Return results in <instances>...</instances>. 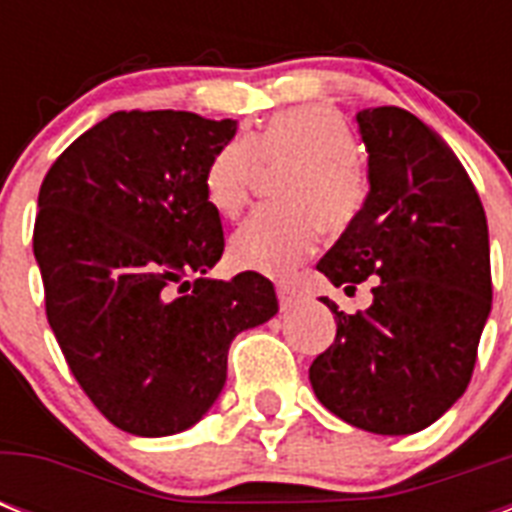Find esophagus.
Segmentation results:
<instances>
[{"mask_svg":"<svg viewBox=\"0 0 512 512\" xmlns=\"http://www.w3.org/2000/svg\"><path fill=\"white\" fill-rule=\"evenodd\" d=\"M276 295H279L281 308H289V305L303 297V289L295 281H276Z\"/></svg>","mask_w":512,"mask_h":512,"instance_id":"esophagus-1","label":"esophagus"}]
</instances>
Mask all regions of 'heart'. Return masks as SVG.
<instances>
[{
  "mask_svg": "<svg viewBox=\"0 0 512 512\" xmlns=\"http://www.w3.org/2000/svg\"><path fill=\"white\" fill-rule=\"evenodd\" d=\"M353 154L348 122L324 103L279 111L252 140L233 138L217 148L204 170V196L225 217L241 215L249 204L260 162H295L281 183L287 204L257 209L233 233V263L287 276L319 247L324 225L345 228L366 199L364 172Z\"/></svg>",
  "mask_w": 512,
  "mask_h": 512,
  "instance_id": "b5f03b06",
  "label": "heart"
}]
</instances>
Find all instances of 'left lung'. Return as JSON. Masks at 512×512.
<instances>
[{"label":"left lung","mask_w":512,"mask_h":512,"mask_svg":"<svg viewBox=\"0 0 512 512\" xmlns=\"http://www.w3.org/2000/svg\"><path fill=\"white\" fill-rule=\"evenodd\" d=\"M369 196L319 260L335 287L372 276V305L335 313L337 335L313 358L319 401L353 428L409 436L465 393L492 311L484 204L441 135L404 108L358 111Z\"/></svg>","instance_id":"1"}]
</instances>
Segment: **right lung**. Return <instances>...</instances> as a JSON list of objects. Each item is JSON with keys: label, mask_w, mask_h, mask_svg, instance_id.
<instances>
[{"label": "right lung", "mask_w": 512, "mask_h": 512, "mask_svg": "<svg viewBox=\"0 0 512 512\" xmlns=\"http://www.w3.org/2000/svg\"><path fill=\"white\" fill-rule=\"evenodd\" d=\"M233 135V119L116 111L39 188L47 321L92 404L132 436L196 425L223 390L233 337L279 311L260 273L204 279L225 247L204 170Z\"/></svg>", "instance_id": "add662e5"}]
</instances>
